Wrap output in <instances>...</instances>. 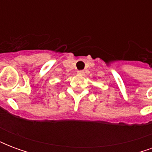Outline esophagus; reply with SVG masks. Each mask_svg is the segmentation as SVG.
Returning a JSON list of instances; mask_svg holds the SVG:
<instances>
[{
	"label": "esophagus",
	"instance_id": "esophagus-1",
	"mask_svg": "<svg viewBox=\"0 0 152 152\" xmlns=\"http://www.w3.org/2000/svg\"><path fill=\"white\" fill-rule=\"evenodd\" d=\"M77 72H78V74L80 75V76H84V75H85V72H84V71H78Z\"/></svg>",
	"mask_w": 152,
	"mask_h": 152
}]
</instances>
